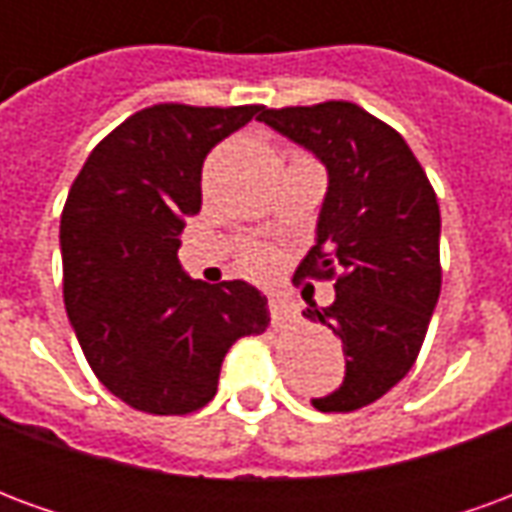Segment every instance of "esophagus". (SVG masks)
<instances>
[{
	"label": "esophagus",
	"mask_w": 512,
	"mask_h": 512,
	"mask_svg": "<svg viewBox=\"0 0 512 512\" xmlns=\"http://www.w3.org/2000/svg\"><path fill=\"white\" fill-rule=\"evenodd\" d=\"M268 310H271V321H274V326L296 321V304L288 299H282L279 293H268Z\"/></svg>",
	"instance_id": "34e87169"
}]
</instances>
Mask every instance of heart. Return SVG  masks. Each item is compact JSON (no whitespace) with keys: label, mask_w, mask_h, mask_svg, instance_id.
Returning <instances> with one entry per match:
<instances>
[{"label":"heart","mask_w":512,"mask_h":512,"mask_svg":"<svg viewBox=\"0 0 512 512\" xmlns=\"http://www.w3.org/2000/svg\"><path fill=\"white\" fill-rule=\"evenodd\" d=\"M244 263H246V268H249V271L260 274V271H266V268H268V255H263V252H252V255L246 257Z\"/></svg>","instance_id":"heart-1"}]
</instances>
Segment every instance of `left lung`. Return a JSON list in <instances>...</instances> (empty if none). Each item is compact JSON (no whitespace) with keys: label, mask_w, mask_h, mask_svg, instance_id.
Segmentation results:
<instances>
[{"label":"left lung","mask_w":512,"mask_h":512,"mask_svg":"<svg viewBox=\"0 0 512 512\" xmlns=\"http://www.w3.org/2000/svg\"><path fill=\"white\" fill-rule=\"evenodd\" d=\"M257 120L310 150L329 175L315 246L293 279L337 277L332 304L312 301L304 315L340 334L345 378L312 406L356 411L417 362L441 290L439 202L406 139L362 106L263 109Z\"/></svg>","instance_id":"obj_1"}]
</instances>
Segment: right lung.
<instances>
[{
    "mask_svg": "<svg viewBox=\"0 0 512 512\" xmlns=\"http://www.w3.org/2000/svg\"><path fill=\"white\" fill-rule=\"evenodd\" d=\"M260 112L142 109L95 147L68 191V321L98 381L136 411L189 414L211 403L230 345L271 321L255 285H208L178 260L183 222L202 205V161Z\"/></svg>",
    "mask_w": 512,
    "mask_h": 512,
    "instance_id": "obj_1",
    "label": "right lung"
}]
</instances>
